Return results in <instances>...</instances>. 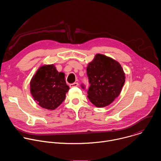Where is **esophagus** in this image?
<instances>
[{"instance_id": "1", "label": "esophagus", "mask_w": 161, "mask_h": 161, "mask_svg": "<svg viewBox=\"0 0 161 161\" xmlns=\"http://www.w3.org/2000/svg\"><path fill=\"white\" fill-rule=\"evenodd\" d=\"M78 85V83H76V82H75V83H72V84H70V87L71 88H73V87H76V86H77Z\"/></svg>"}]
</instances>
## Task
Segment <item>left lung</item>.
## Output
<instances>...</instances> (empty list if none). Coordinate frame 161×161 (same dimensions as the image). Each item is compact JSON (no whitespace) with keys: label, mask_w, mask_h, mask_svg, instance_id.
<instances>
[{"label":"left lung","mask_w":161,"mask_h":161,"mask_svg":"<svg viewBox=\"0 0 161 161\" xmlns=\"http://www.w3.org/2000/svg\"><path fill=\"white\" fill-rule=\"evenodd\" d=\"M86 71L90 83L87 92L90 101L98 108L109 105L120 94L125 81L120 63L98 53L88 64Z\"/></svg>","instance_id":"left-lung-1"}]
</instances>
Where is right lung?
<instances>
[{"mask_svg": "<svg viewBox=\"0 0 161 161\" xmlns=\"http://www.w3.org/2000/svg\"><path fill=\"white\" fill-rule=\"evenodd\" d=\"M69 87L65 80V74L58 73L53 64L41 66L30 82L31 93L42 108L54 110L65 98Z\"/></svg>", "mask_w": 161, "mask_h": 161, "instance_id": "add662e5", "label": "right lung"}]
</instances>
